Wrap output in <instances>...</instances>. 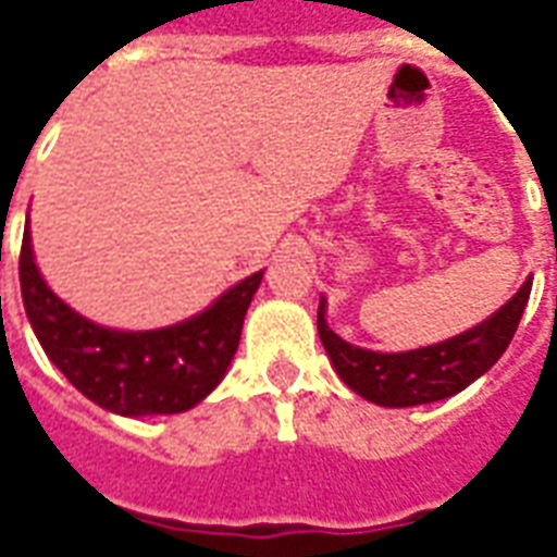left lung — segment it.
Instances as JSON below:
<instances>
[{"label":"left lung","mask_w":557,"mask_h":557,"mask_svg":"<svg viewBox=\"0 0 557 557\" xmlns=\"http://www.w3.org/2000/svg\"><path fill=\"white\" fill-rule=\"evenodd\" d=\"M529 292H532V280L523 283V288L500 312H494L474 330L433 347L396 352V356L370 352L341 341L323 321V304L318 309V332L344 384L356 389L358 396L384 407L428 405L466 389L488 367L497 364V358L506 352L518 332Z\"/></svg>","instance_id":"1"}]
</instances>
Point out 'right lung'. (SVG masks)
<instances>
[{"label":"right lung","mask_w":557,"mask_h":557,"mask_svg":"<svg viewBox=\"0 0 557 557\" xmlns=\"http://www.w3.org/2000/svg\"><path fill=\"white\" fill-rule=\"evenodd\" d=\"M262 271L227 288L208 312L156 332L103 330L72 312L39 277L25 227L22 304L46 356L95 405L121 416L182 413L225 375Z\"/></svg>","instance_id":"add662e5"}]
</instances>
